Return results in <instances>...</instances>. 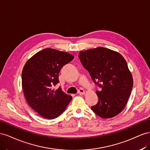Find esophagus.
Returning <instances> with one entry per match:
<instances>
[{
    "label": "esophagus",
    "instance_id": "34e87169",
    "mask_svg": "<svg viewBox=\"0 0 150 150\" xmlns=\"http://www.w3.org/2000/svg\"><path fill=\"white\" fill-rule=\"evenodd\" d=\"M85 93V91L82 88H80L79 91H78V94H79V95H84Z\"/></svg>",
    "mask_w": 150,
    "mask_h": 150
}]
</instances>
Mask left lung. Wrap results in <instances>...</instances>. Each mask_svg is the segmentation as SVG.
<instances>
[{
    "label": "left lung",
    "mask_w": 150,
    "mask_h": 150,
    "mask_svg": "<svg viewBox=\"0 0 150 150\" xmlns=\"http://www.w3.org/2000/svg\"><path fill=\"white\" fill-rule=\"evenodd\" d=\"M79 57L100 88L96 91L99 101L92 110L104 119L119 114L125 108L133 85L125 59L117 51L103 47L81 51Z\"/></svg>",
    "instance_id": "8db88e82"
}]
</instances>
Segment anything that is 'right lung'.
Masks as SVG:
<instances>
[{
	"instance_id": "obj_1",
	"label": "right lung",
	"mask_w": 150,
	"mask_h": 150,
	"mask_svg": "<svg viewBox=\"0 0 150 150\" xmlns=\"http://www.w3.org/2000/svg\"><path fill=\"white\" fill-rule=\"evenodd\" d=\"M74 58V55L52 48H45L30 58L22 71V87L30 107L46 119L62 114L72 97L61 88H53L58 82L61 68Z\"/></svg>"
}]
</instances>
